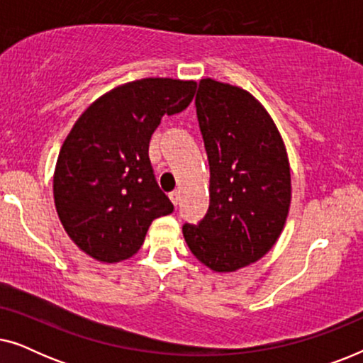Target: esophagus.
I'll return each instance as SVG.
<instances>
[{
  "label": "esophagus",
  "mask_w": 363,
  "mask_h": 363,
  "mask_svg": "<svg viewBox=\"0 0 363 363\" xmlns=\"http://www.w3.org/2000/svg\"><path fill=\"white\" fill-rule=\"evenodd\" d=\"M168 196H170V200H172V203L175 206L178 205V203H180V191H172Z\"/></svg>",
  "instance_id": "34e87169"
}]
</instances>
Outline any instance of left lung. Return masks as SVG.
Returning <instances> with one entry per match:
<instances>
[{
	"label": "left lung",
	"mask_w": 363,
	"mask_h": 363,
	"mask_svg": "<svg viewBox=\"0 0 363 363\" xmlns=\"http://www.w3.org/2000/svg\"><path fill=\"white\" fill-rule=\"evenodd\" d=\"M196 117L210 165V206L183 236L218 272L255 262L274 246L291 205V172L277 128L240 87L201 79Z\"/></svg>",
	"instance_id": "left-lung-1"
}]
</instances>
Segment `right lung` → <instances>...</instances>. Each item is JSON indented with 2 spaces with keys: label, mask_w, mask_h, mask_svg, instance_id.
<instances>
[{
  "label": "right lung",
  "mask_w": 363,
  "mask_h": 363,
  "mask_svg": "<svg viewBox=\"0 0 363 363\" xmlns=\"http://www.w3.org/2000/svg\"><path fill=\"white\" fill-rule=\"evenodd\" d=\"M196 82L148 77L99 97L74 123L54 173V203L69 238L94 259L140 250L155 218L170 215L148 158L163 116L190 106Z\"/></svg>",
  "instance_id": "1"
}]
</instances>
